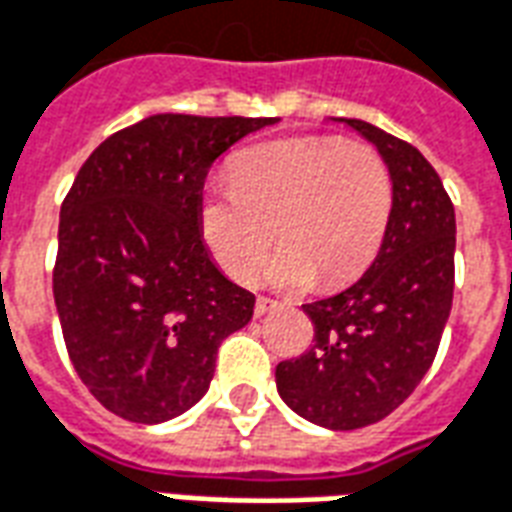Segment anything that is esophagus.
Listing matches in <instances>:
<instances>
[{"label":"esophagus","mask_w":512,"mask_h":512,"mask_svg":"<svg viewBox=\"0 0 512 512\" xmlns=\"http://www.w3.org/2000/svg\"><path fill=\"white\" fill-rule=\"evenodd\" d=\"M276 301L274 298H266V295H260V298H257V304H255V314L257 317H263V314H268L271 312V309H276Z\"/></svg>","instance_id":"1"}]
</instances>
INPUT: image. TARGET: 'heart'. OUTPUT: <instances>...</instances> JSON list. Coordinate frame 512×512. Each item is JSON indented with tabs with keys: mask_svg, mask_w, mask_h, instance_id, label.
Here are the masks:
<instances>
[{
	"mask_svg": "<svg viewBox=\"0 0 512 512\" xmlns=\"http://www.w3.org/2000/svg\"><path fill=\"white\" fill-rule=\"evenodd\" d=\"M393 217V179L380 151L336 135H298L244 149L230 179L200 200V236L219 268L252 282L276 241L268 282L328 290L372 266Z\"/></svg>",
	"mask_w": 512,
	"mask_h": 512,
	"instance_id": "b5f03b06",
	"label": "heart"
}]
</instances>
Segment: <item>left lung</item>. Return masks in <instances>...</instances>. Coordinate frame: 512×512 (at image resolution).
<instances>
[{
  "instance_id": "obj_1",
  "label": "left lung",
  "mask_w": 512,
  "mask_h": 512,
  "mask_svg": "<svg viewBox=\"0 0 512 512\" xmlns=\"http://www.w3.org/2000/svg\"><path fill=\"white\" fill-rule=\"evenodd\" d=\"M342 121L388 162L393 217L372 268L355 285L304 304L314 344L276 366V388L301 418L352 431L391 415L434 363L453 304L456 211L415 146L369 121Z\"/></svg>"
}]
</instances>
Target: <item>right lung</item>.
Returning a JSON list of instances; mask_svg holds the SVG:
<instances>
[{
    "mask_svg": "<svg viewBox=\"0 0 512 512\" xmlns=\"http://www.w3.org/2000/svg\"><path fill=\"white\" fill-rule=\"evenodd\" d=\"M276 119L157 113L113 132L62 203L54 298L75 372L105 410L162 423L203 399L255 295L200 236L208 168Z\"/></svg>",
    "mask_w": 512,
    "mask_h": 512,
    "instance_id": "right-lung-1",
    "label": "right lung"
}]
</instances>
